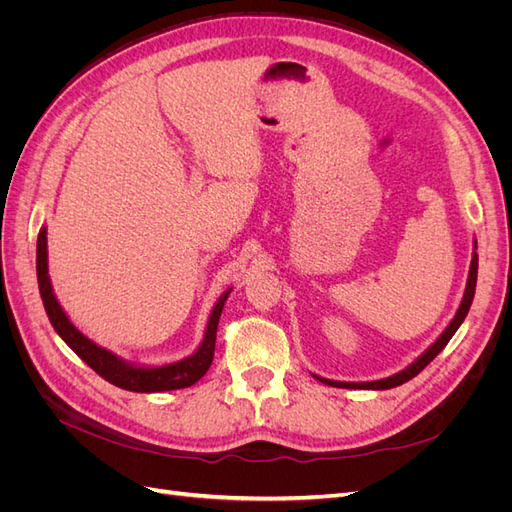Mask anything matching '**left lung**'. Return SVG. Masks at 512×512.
<instances>
[{"label":"left lung","instance_id":"8db88e82","mask_svg":"<svg viewBox=\"0 0 512 512\" xmlns=\"http://www.w3.org/2000/svg\"><path fill=\"white\" fill-rule=\"evenodd\" d=\"M476 275H478V254H476V239H474V252H472V262H470V273H468V282H466V292H463V299L459 303V309L455 318L448 322V327L442 331V335L433 342L418 359H414L406 369L397 371V374L389 376V378H382V380H371V382H339V380H329V378H320L316 374H312L316 380H320L322 384H329V386H339V389H363V391H384V389H393V386L404 384L408 380H412L414 376L421 374V371L436 359V356L444 350V346L451 342V337L455 335V331L461 327V322L466 320L468 312H470V305L474 299V290H476Z\"/></svg>","mask_w":512,"mask_h":512}]
</instances>
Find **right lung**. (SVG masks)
Segmentation results:
<instances>
[{"mask_svg":"<svg viewBox=\"0 0 512 512\" xmlns=\"http://www.w3.org/2000/svg\"><path fill=\"white\" fill-rule=\"evenodd\" d=\"M36 273H38V288L40 297L44 303V312L49 316L55 333L64 339V342L81 356V359L100 374L104 380L119 386V389L134 391V393H162V391H175L185 389V386L196 384L200 378L207 374L211 367L213 352H215V333H218V322L222 316L224 303L232 288L224 290L218 303L213 305L207 329L203 335V342L198 348L179 359L175 363H164V365H141L121 359L115 352L98 346L94 339H89L85 333L74 327L64 307L59 305L55 290L51 284L49 275V247H46V226L40 228L38 245H36Z\"/></svg>","mask_w":512,"mask_h":512,"instance_id":"obj_1","label":"right lung"}]
</instances>
